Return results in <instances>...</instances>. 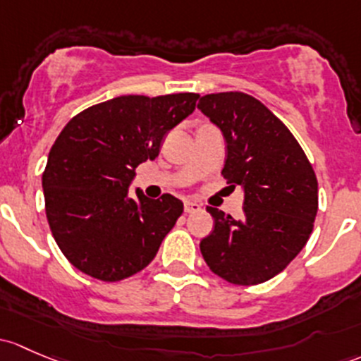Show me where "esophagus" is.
<instances>
[{
  "label": "esophagus",
  "mask_w": 361,
  "mask_h": 361,
  "mask_svg": "<svg viewBox=\"0 0 361 361\" xmlns=\"http://www.w3.org/2000/svg\"><path fill=\"white\" fill-rule=\"evenodd\" d=\"M200 209H202V206L197 202H193V200H187V202H185V212H197Z\"/></svg>",
  "instance_id": "1"
}]
</instances>
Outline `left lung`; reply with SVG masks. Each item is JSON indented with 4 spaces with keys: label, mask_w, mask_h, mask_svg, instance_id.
I'll use <instances>...</instances> for the list:
<instances>
[{
    "label": "left lung",
    "mask_w": 361,
    "mask_h": 361,
    "mask_svg": "<svg viewBox=\"0 0 361 361\" xmlns=\"http://www.w3.org/2000/svg\"><path fill=\"white\" fill-rule=\"evenodd\" d=\"M200 112L226 142L221 174L244 192V216L207 207L214 228L200 240L212 273L235 286L279 275L308 242L318 211V181L289 128L240 91L206 94Z\"/></svg>",
    "instance_id": "8db88e82"
}]
</instances>
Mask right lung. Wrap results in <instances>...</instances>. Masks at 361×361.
I'll use <instances>...</instances> for the list:
<instances>
[{
	"mask_svg": "<svg viewBox=\"0 0 361 361\" xmlns=\"http://www.w3.org/2000/svg\"><path fill=\"white\" fill-rule=\"evenodd\" d=\"M197 93L124 94L79 112L53 143L43 173L47 218L79 271L119 282L142 271L183 212L171 193L149 199L135 169L154 161L164 136L195 111Z\"/></svg>",
	"mask_w": 361,
	"mask_h": 361,
	"instance_id": "add662e5",
	"label": "right lung"
}]
</instances>
